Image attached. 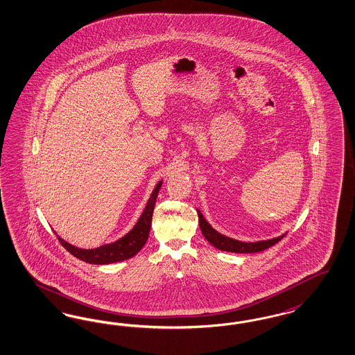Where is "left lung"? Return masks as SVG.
<instances>
[{
  "mask_svg": "<svg viewBox=\"0 0 355 355\" xmlns=\"http://www.w3.org/2000/svg\"><path fill=\"white\" fill-rule=\"evenodd\" d=\"M198 213L199 227L203 234V236L207 239L210 244H213L215 248L220 250V251H227V252H236V254H254V252H260L264 251L267 248H270L272 245H275L277 241H282L285 234L282 236L268 239V241H252V243H247V241H236L232 238L225 236L222 234H219L218 231H215L207 220L203 218V215Z\"/></svg>",
  "mask_w": 355,
  "mask_h": 355,
  "instance_id": "8db88e82",
  "label": "left lung"
}]
</instances>
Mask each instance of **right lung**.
I'll use <instances>...</instances> for the list:
<instances>
[{
	"instance_id": "1",
	"label": "right lung",
	"mask_w": 355,
	"mask_h": 355,
	"mask_svg": "<svg viewBox=\"0 0 355 355\" xmlns=\"http://www.w3.org/2000/svg\"><path fill=\"white\" fill-rule=\"evenodd\" d=\"M161 186H162V181H159L156 184L155 190L152 191L150 198L148 200L141 216L139 218L135 227L132 228L121 239L110 243V244H104L98 248H92V250L78 248L70 243L63 241L60 236H58V239L71 255L78 257L79 260H83L85 263H89V264H111V263H117V261L130 259L132 256L136 255L141 250L148 241L149 231L152 226V216H153V210H155V205H156L157 196H158Z\"/></svg>"
}]
</instances>
